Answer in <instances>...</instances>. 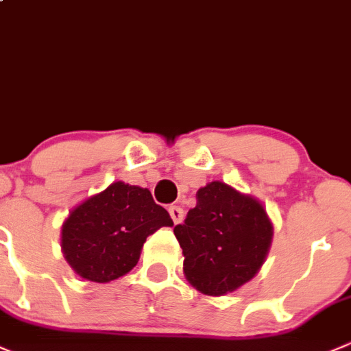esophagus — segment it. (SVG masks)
I'll return each instance as SVG.
<instances>
[{"instance_id":"esophagus-1","label":"esophagus","mask_w":351,"mask_h":351,"mask_svg":"<svg viewBox=\"0 0 351 351\" xmlns=\"http://www.w3.org/2000/svg\"><path fill=\"white\" fill-rule=\"evenodd\" d=\"M168 210H169V216H171L173 223H175V224L182 223L183 216H185V210H183L182 207H180V206H169Z\"/></svg>"}]
</instances>
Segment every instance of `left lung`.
<instances>
[{
  "mask_svg": "<svg viewBox=\"0 0 351 351\" xmlns=\"http://www.w3.org/2000/svg\"><path fill=\"white\" fill-rule=\"evenodd\" d=\"M173 231L185 257L186 281L209 297L248 283L273 241V223L262 202L217 180L199 189L195 207Z\"/></svg>",
  "mask_w": 351,
  "mask_h": 351,
  "instance_id": "left-lung-1",
  "label": "left lung"
}]
</instances>
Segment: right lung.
<instances>
[{
  "label": "right lung",
  "mask_w": 351,
  "mask_h": 351,
  "mask_svg": "<svg viewBox=\"0 0 351 351\" xmlns=\"http://www.w3.org/2000/svg\"><path fill=\"white\" fill-rule=\"evenodd\" d=\"M161 226H173V219L147 189L113 182L70 210L61 250L78 276L110 283L137 266L145 238Z\"/></svg>",
  "instance_id": "obj_1"
}]
</instances>
